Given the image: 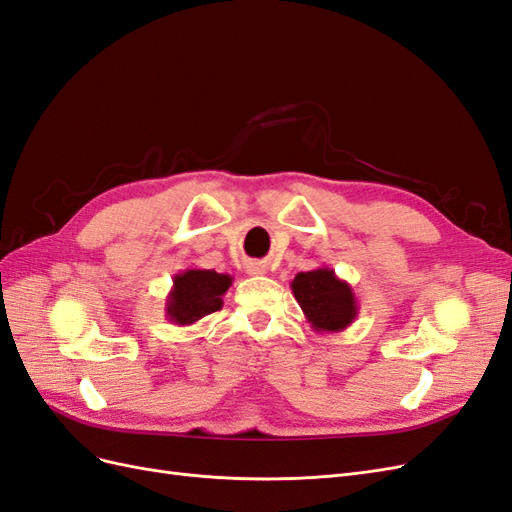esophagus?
Segmentation results:
<instances>
[{
  "instance_id": "esophagus-1",
  "label": "esophagus",
  "mask_w": 512,
  "mask_h": 512,
  "mask_svg": "<svg viewBox=\"0 0 512 512\" xmlns=\"http://www.w3.org/2000/svg\"><path fill=\"white\" fill-rule=\"evenodd\" d=\"M247 273H250V275H265L267 273V267L265 265H262V262H247Z\"/></svg>"
}]
</instances>
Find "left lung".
<instances>
[{
  "mask_svg": "<svg viewBox=\"0 0 512 512\" xmlns=\"http://www.w3.org/2000/svg\"><path fill=\"white\" fill-rule=\"evenodd\" d=\"M290 288L309 327L320 335L344 331L359 316V303H356L352 286L339 280L329 267L297 273Z\"/></svg>",
  "mask_w": 512,
  "mask_h": 512,
  "instance_id": "left-lung-1",
  "label": "left lung"
}]
</instances>
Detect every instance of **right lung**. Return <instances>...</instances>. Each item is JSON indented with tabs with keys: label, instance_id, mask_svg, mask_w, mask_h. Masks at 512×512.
Listing matches in <instances>:
<instances>
[{
	"label": "right lung",
	"instance_id": "right-lung-1",
	"mask_svg": "<svg viewBox=\"0 0 512 512\" xmlns=\"http://www.w3.org/2000/svg\"><path fill=\"white\" fill-rule=\"evenodd\" d=\"M232 286V275L213 269H185L175 275L166 297V320L177 327H190L222 309V297Z\"/></svg>",
	"mask_w": 512,
	"mask_h": 512
}]
</instances>
